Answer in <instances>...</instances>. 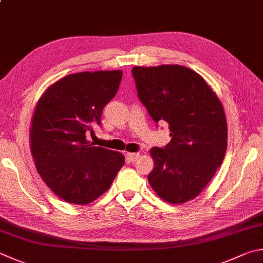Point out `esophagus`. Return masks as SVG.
<instances>
[{"label":"esophagus","instance_id":"esophagus-1","mask_svg":"<svg viewBox=\"0 0 263 263\" xmlns=\"http://www.w3.org/2000/svg\"><path fill=\"white\" fill-rule=\"evenodd\" d=\"M127 158L129 159L130 161H135L138 157H140V153H133V152H128L127 153Z\"/></svg>","mask_w":263,"mask_h":263}]
</instances>
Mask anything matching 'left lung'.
<instances>
[{
    "label": "left lung",
    "instance_id": "8db88e82",
    "mask_svg": "<svg viewBox=\"0 0 263 263\" xmlns=\"http://www.w3.org/2000/svg\"><path fill=\"white\" fill-rule=\"evenodd\" d=\"M137 95L155 122L166 121L171 142L152 147V189L170 204L196 198L221 166L228 127L222 103L201 76L181 65L135 66Z\"/></svg>",
    "mask_w": 263,
    "mask_h": 263
}]
</instances>
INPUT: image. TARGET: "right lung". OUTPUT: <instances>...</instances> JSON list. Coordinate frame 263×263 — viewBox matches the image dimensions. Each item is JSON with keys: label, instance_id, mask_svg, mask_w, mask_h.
<instances>
[{"label": "right lung", "instance_id": "add662e5", "mask_svg": "<svg viewBox=\"0 0 263 263\" xmlns=\"http://www.w3.org/2000/svg\"><path fill=\"white\" fill-rule=\"evenodd\" d=\"M121 78V71L70 74L52 83L35 106L29 132L35 167L49 189L71 204L96 200L125 163L122 153L93 146L86 137L101 125Z\"/></svg>", "mask_w": 263, "mask_h": 263}]
</instances>
